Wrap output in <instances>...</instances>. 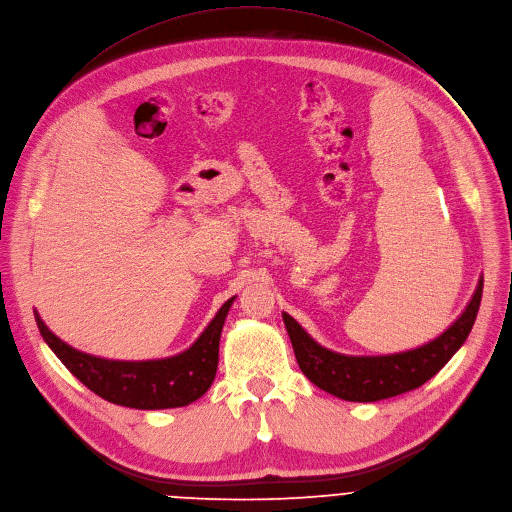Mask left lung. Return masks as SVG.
<instances>
[{"instance_id":"1","label":"left lung","mask_w":512,"mask_h":512,"mask_svg":"<svg viewBox=\"0 0 512 512\" xmlns=\"http://www.w3.org/2000/svg\"><path fill=\"white\" fill-rule=\"evenodd\" d=\"M482 278L464 313L434 341L391 355H343L319 345L282 313L300 371L323 391L345 401H379L412 391L432 379L464 345L478 315Z\"/></svg>"}]
</instances>
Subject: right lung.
<instances>
[{"instance_id":"add662e5","label":"right lung","mask_w":512,"mask_h":512,"mask_svg":"<svg viewBox=\"0 0 512 512\" xmlns=\"http://www.w3.org/2000/svg\"><path fill=\"white\" fill-rule=\"evenodd\" d=\"M236 296L226 300L197 341L179 355L149 361H115L82 353L58 339L36 315L40 335L90 391L117 405L135 410H169L199 399L210 389L218 371L220 337Z\"/></svg>"}]
</instances>
